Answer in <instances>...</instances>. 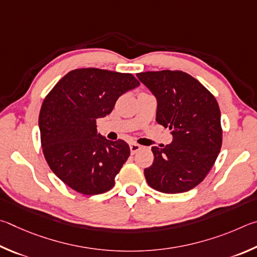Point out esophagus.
<instances>
[{"label": "esophagus", "instance_id": "esophagus-1", "mask_svg": "<svg viewBox=\"0 0 257 257\" xmlns=\"http://www.w3.org/2000/svg\"><path fill=\"white\" fill-rule=\"evenodd\" d=\"M141 149V146H139L138 143H130V150H131V154L134 155Z\"/></svg>", "mask_w": 257, "mask_h": 257}]
</instances>
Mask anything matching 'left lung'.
Returning a JSON list of instances; mask_svg holds the SVG:
<instances>
[{"instance_id": "obj_1", "label": "left lung", "mask_w": 257, "mask_h": 257, "mask_svg": "<svg viewBox=\"0 0 257 257\" xmlns=\"http://www.w3.org/2000/svg\"><path fill=\"white\" fill-rule=\"evenodd\" d=\"M158 101L156 120L169 127L173 142L152 147L154 163L145 176L155 190L175 194L187 192L203 181L222 145L217 99L192 75L183 71L137 73Z\"/></svg>"}]
</instances>
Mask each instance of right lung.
<instances>
[{"instance_id": "1", "label": "right lung", "mask_w": 257, "mask_h": 257, "mask_svg": "<svg viewBox=\"0 0 257 257\" xmlns=\"http://www.w3.org/2000/svg\"><path fill=\"white\" fill-rule=\"evenodd\" d=\"M140 85L131 73L85 67L65 74L45 97L40 142L49 168L83 195L109 191L130 157L123 140L97 133V118L110 114L121 94Z\"/></svg>"}]
</instances>
